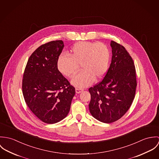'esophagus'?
<instances>
[{
    "mask_svg": "<svg viewBox=\"0 0 159 159\" xmlns=\"http://www.w3.org/2000/svg\"><path fill=\"white\" fill-rule=\"evenodd\" d=\"M83 91V89H80V88H75V93H77V94H79V93H80L81 92H82Z\"/></svg>",
    "mask_w": 159,
    "mask_h": 159,
    "instance_id": "obj_1",
    "label": "esophagus"
}]
</instances>
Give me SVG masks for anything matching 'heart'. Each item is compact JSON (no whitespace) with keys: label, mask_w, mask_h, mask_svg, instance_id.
I'll return each mask as SVG.
<instances>
[{"label":"heart","mask_w":159,"mask_h":159,"mask_svg":"<svg viewBox=\"0 0 159 159\" xmlns=\"http://www.w3.org/2000/svg\"><path fill=\"white\" fill-rule=\"evenodd\" d=\"M70 57L61 55L58 59L59 71L67 77H72L78 71L79 66L82 70L71 80V84L78 88L90 85L95 80L102 79L108 71L110 52L105 44L89 41L75 43L70 50Z\"/></svg>","instance_id":"1"}]
</instances>
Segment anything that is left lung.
Wrapping results in <instances>:
<instances>
[{
    "mask_svg": "<svg viewBox=\"0 0 159 159\" xmlns=\"http://www.w3.org/2000/svg\"><path fill=\"white\" fill-rule=\"evenodd\" d=\"M111 61L109 69L98 84L89 88V110L98 121L111 123L127 112L135 98L137 87L134 61L121 44L111 41Z\"/></svg>",
    "mask_w": 159,
    "mask_h": 159,
    "instance_id": "left-lung-1",
    "label": "left lung"
}]
</instances>
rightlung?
Returning a JSON list of instances; mask_svg holds the SVG:
<instances>
[{
    "label": "right lung",
    "instance_id": "obj_1",
    "mask_svg": "<svg viewBox=\"0 0 159 159\" xmlns=\"http://www.w3.org/2000/svg\"><path fill=\"white\" fill-rule=\"evenodd\" d=\"M63 48L61 40L39 46L29 57L23 75L25 101L45 123H57L66 117L75 93L58 70V59Z\"/></svg>",
    "mask_w": 159,
    "mask_h": 159
}]
</instances>
